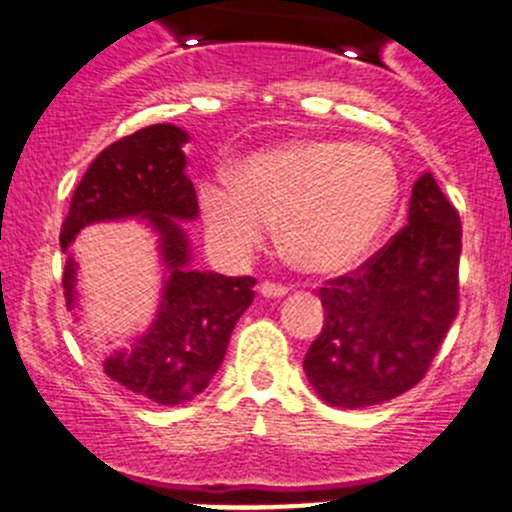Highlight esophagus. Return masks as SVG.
<instances>
[{"mask_svg":"<svg viewBox=\"0 0 512 512\" xmlns=\"http://www.w3.org/2000/svg\"><path fill=\"white\" fill-rule=\"evenodd\" d=\"M287 292H289V289L285 285H275V282H262V285H260L262 297L277 299V297H285Z\"/></svg>","mask_w":512,"mask_h":512,"instance_id":"1","label":"esophagus"}]
</instances>
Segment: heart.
Returning a JSON list of instances; mask_svg holds the SVG:
<instances>
[{
  "instance_id": "heart-1",
  "label": "heart",
  "mask_w": 512,
  "mask_h": 512,
  "mask_svg": "<svg viewBox=\"0 0 512 512\" xmlns=\"http://www.w3.org/2000/svg\"><path fill=\"white\" fill-rule=\"evenodd\" d=\"M394 158L374 146L312 138L260 151L230 175L200 185V210L213 245L247 257L280 223L287 260L309 275L359 265L399 203Z\"/></svg>"
}]
</instances>
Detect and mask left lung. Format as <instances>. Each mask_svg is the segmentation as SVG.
<instances>
[{"instance_id": "8db88e82", "label": "left lung", "mask_w": 512, "mask_h": 512, "mask_svg": "<svg viewBox=\"0 0 512 512\" xmlns=\"http://www.w3.org/2000/svg\"><path fill=\"white\" fill-rule=\"evenodd\" d=\"M461 218L431 173L414 183L409 225L359 270L319 289L322 334L304 356L319 399L366 409L426 376L458 314Z\"/></svg>"}]
</instances>
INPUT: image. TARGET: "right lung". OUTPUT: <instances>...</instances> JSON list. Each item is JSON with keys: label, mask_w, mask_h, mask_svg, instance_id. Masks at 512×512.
<instances>
[{"label": "right lung", "mask_w": 512, "mask_h": 512, "mask_svg": "<svg viewBox=\"0 0 512 512\" xmlns=\"http://www.w3.org/2000/svg\"><path fill=\"white\" fill-rule=\"evenodd\" d=\"M188 133L170 123L141 128L98 153L76 185L61 225L66 252L64 294L74 309L76 265L69 245L86 225L148 220L158 235L165 285L148 332L103 361L116 384L158 406L198 396L223 364L237 319L255 299L252 277H225L190 265V242L178 220L198 218V198L185 175Z\"/></svg>", "instance_id": "obj_1"}]
</instances>
